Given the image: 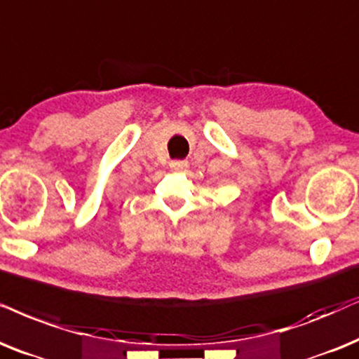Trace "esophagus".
<instances>
[{
	"label": "esophagus",
	"mask_w": 359,
	"mask_h": 359,
	"mask_svg": "<svg viewBox=\"0 0 359 359\" xmlns=\"http://www.w3.org/2000/svg\"><path fill=\"white\" fill-rule=\"evenodd\" d=\"M170 169L172 170H184V169H187V165H189V162L187 161H170Z\"/></svg>",
	"instance_id": "1"
}]
</instances>
